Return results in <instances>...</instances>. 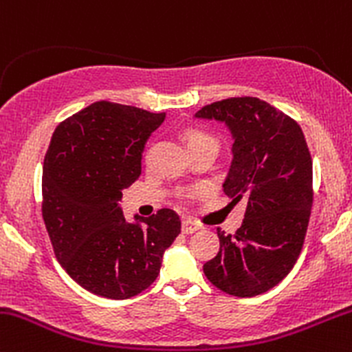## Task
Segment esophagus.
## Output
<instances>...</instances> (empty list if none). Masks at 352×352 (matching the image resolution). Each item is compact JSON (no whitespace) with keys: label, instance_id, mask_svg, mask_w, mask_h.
I'll return each mask as SVG.
<instances>
[{"label":"esophagus","instance_id":"1","mask_svg":"<svg viewBox=\"0 0 352 352\" xmlns=\"http://www.w3.org/2000/svg\"><path fill=\"white\" fill-rule=\"evenodd\" d=\"M200 229V226L195 222H191L190 219H184L183 220V226H181V230H183V234H193V232H197Z\"/></svg>","mask_w":352,"mask_h":352}]
</instances>
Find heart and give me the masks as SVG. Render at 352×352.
<instances>
[{"label": "heart", "mask_w": 352, "mask_h": 352, "mask_svg": "<svg viewBox=\"0 0 352 352\" xmlns=\"http://www.w3.org/2000/svg\"><path fill=\"white\" fill-rule=\"evenodd\" d=\"M184 140H186L188 149L190 151L197 149V147H201V146L219 147V142H217L215 137L201 129H188L186 132H184Z\"/></svg>", "instance_id": "b5f03b06"}]
</instances>
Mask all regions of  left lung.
I'll return each instance as SVG.
<instances>
[{"label": "left lung", "instance_id": "1", "mask_svg": "<svg viewBox=\"0 0 352 352\" xmlns=\"http://www.w3.org/2000/svg\"><path fill=\"white\" fill-rule=\"evenodd\" d=\"M197 117L229 125L234 159L223 191L232 203L245 201L234 234L217 229L219 254L203 273L227 295L266 293L293 270L309 229L314 175L305 135L292 117L252 96L215 101Z\"/></svg>", "mask_w": 352, "mask_h": 352}]
</instances>
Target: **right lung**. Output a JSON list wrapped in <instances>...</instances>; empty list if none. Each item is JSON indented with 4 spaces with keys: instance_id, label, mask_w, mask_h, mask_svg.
I'll return each instance as SVG.
<instances>
[{
    "instance_id": "obj_1",
    "label": "right lung",
    "mask_w": 352,
    "mask_h": 352,
    "mask_svg": "<svg viewBox=\"0 0 352 352\" xmlns=\"http://www.w3.org/2000/svg\"><path fill=\"white\" fill-rule=\"evenodd\" d=\"M129 104L101 100L57 125L43 159L42 217L54 254L78 285L125 300L154 283L179 215L161 208L126 223L118 201L139 179L144 144L164 122Z\"/></svg>"
}]
</instances>
